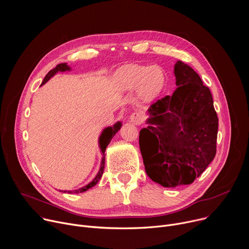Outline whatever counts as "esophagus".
<instances>
[{"label": "esophagus", "mask_w": 249, "mask_h": 249, "mask_svg": "<svg viewBox=\"0 0 249 249\" xmlns=\"http://www.w3.org/2000/svg\"><path fill=\"white\" fill-rule=\"evenodd\" d=\"M130 121L135 124V125H140L143 123L144 121V117H143V114H142L141 112L139 111H136V112H133L131 115H130Z\"/></svg>", "instance_id": "esophagus-1"}]
</instances>
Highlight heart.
<instances>
[{"mask_svg":"<svg viewBox=\"0 0 249 249\" xmlns=\"http://www.w3.org/2000/svg\"><path fill=\"white\" fill-rule=\"evenodd\" d=\"M116 82L122 90L138 88L139 96L144 101H151L162 90L165 75L158 66L127 65L117 71Z\"/></svg>","mask_w":249,"mask_h":249,"instance_id":"1","label":"heart"}]
</instances>
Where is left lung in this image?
<instances>
[{"instance_id":"left-lung-1","label":"left lung","mask_w":249,"mask_h":249,"mask_svg":"<svg viewBox=\"0 0 249 249\" xmlns=\"http://www.w3.org/2000/svg\"><path fill=\"white\" fill-rule=\"evenodd\" d=\"M174 75L177 89L151 105L139 136L146 172L163 187L191 184L217 152L219 119L209 88L181 61Z\"/></svg>"}]
</instances>
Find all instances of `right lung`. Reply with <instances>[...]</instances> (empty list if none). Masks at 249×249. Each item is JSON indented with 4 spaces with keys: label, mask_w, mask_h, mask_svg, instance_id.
<instances>
[{
    "label": "right lung",
    "mask_w": 249,
    "mask_h": 249,
    "mask_svg": "<svg viewBox=\"0 0 249 249\" xmlns=\"http://www.w3.org/2000/svg\"><path fill=\"white\" fill-rule=\"evenodd\" d=\"M70 70H71V68L67 65V63H62V64L57 65L54 69H52V70L50 71V72L45 76V78H44V80H43L41 86L44 85L45 83H47V82H48L55 74H57L58 72H66V71H70ZM121 126H122L121 122H117V123H115L112 127H107V128H105V129L102 131V133H101V135H100V137H99V141H98L99 148H100V151H101V153H102V160H101V164H100L99 171H98V173L96 174V176L94 177V179H93L90 183H89L88 185H86L85 187H82V188L77 189V190H72V191H66V190H64V191L62 190V191H61V190H59V191L64 192V193L68 192V193H70V194H71V193L78 194V193L85 192V191H87L88 189L93 187V186L99 181V179L101 178V176H102L103 170H104V163H105V155H104V152H105L106 148H107L108 144L110 143V141H111L112 137L120 130Z\"/></svg>",
    "instance_id": "1"
}]
</instances>
